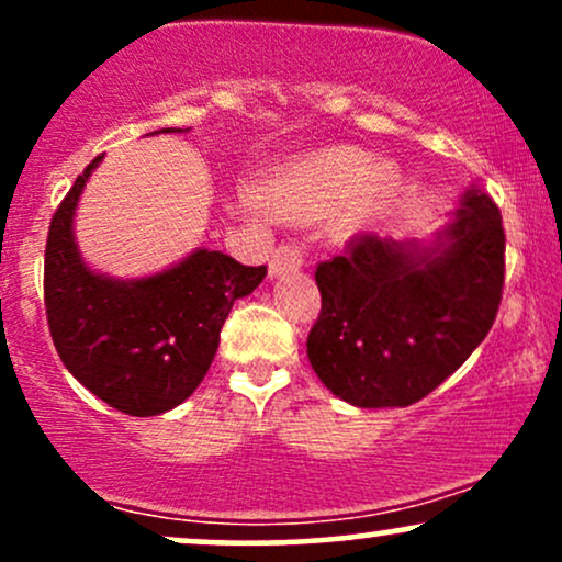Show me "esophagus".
<instances>
[{
  "mask_svg": "<svg viewBox=\"0 0 562 562\" xmlns=\"http://www.w3.org/2000/svg\"><path fill=\"white\" fill-rule=\"evenodd\" d=\"M301 267H303V245L301 243H282L272 250V261H269V274L272 277L299 272Z\"/></svg>",
  "mask_w": 562,
  "mask_h": 562,
  "instance_id": "34e87169",
  "label": "esophagus"
}]
</instances>
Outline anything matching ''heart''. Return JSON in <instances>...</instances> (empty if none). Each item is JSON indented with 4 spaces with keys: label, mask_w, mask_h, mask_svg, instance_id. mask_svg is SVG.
Listing matches in <instances>:
<instances>
[{
    "label": "heart",
    "mask_w": 562,
    "mask_h": 562,
    "mask_svg": "<svg viewBox=\"0 0 562 562\" xmlns=\"http://www.w3.org/2000/svg\"><path fill=\"white\" fill-rule=\"evenodd\" d=\"M393 179L357 150H325L269 187V200L282 214H322L348 201L340 227H359L391 195Z\"/></svg>",
    "instance_id": "1"
}]
</instances>
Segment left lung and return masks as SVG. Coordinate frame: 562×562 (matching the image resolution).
Returning <instances> with one entry per match:
<instances>
[{
    "instance_id": "obj_1",
    "label": "left lung",
    "mask_w": 562,
    "mask_h": 562,
    "mask_svg": "<svg viewBox=\"0 0 562 562\" xmlns=\"http://www.w3.org/2000/svg\"><path fill=\"white\" fill-rule=\"evenodd\" d=\"M314 280L322 312L306 351L322 383L364 409L409 406L492 330L505 285L502 214L468 190L434 243L359 232Z\"/></svg>"
}]
</instances>
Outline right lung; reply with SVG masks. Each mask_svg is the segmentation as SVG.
Here are the masks:
<instances>
[{
  "instance_id": "obj_1",
  "label": "right lung",
  "mask_w": 562,
  "mask_h": 562,
  "mask_svg": "<svg viewBox=\"0 0 562 562\" xmlns=\"http://www.w3.org/2000/svg\"><path fill=\"white\" fill-rule=\"evenodd\" d=\"M92 164L49 222L44 306L63 364L113 409L153 417L179 406L205 378L232 303L254 293L267 267L200 248L166 272L111 280L81 261L74 214Z\"/></svg>"
}]
</instances>
